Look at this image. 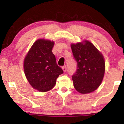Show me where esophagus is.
I'll return each mask as SVG.
<instances>
[{
    "label": "esophagus",
    "instance_id": "esophagus-1",
    "mask_svg": "<svg viewBox=\"0 0 124 124\" xmlns=\"http://www.w3.org/2000/svg\"><path fill=\"white\" fill-rule=\"evenodd\" d=\"M62 70H63V71L64 72L66 71V70H67V67H66V66H64L62 67Z\"/></svg>",
    "mask_w": 124,
    "mask_h": 124
}]
</instances>
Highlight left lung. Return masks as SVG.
Returning <instances> with one entry per match:
<instances>
[{
	"label": "left lung",
	"mask_w": 124,
	"mask_h": 124,
	"mask_svg": "<svg viewBox=\"0 0 124 124\" xmlns=\"http://www.w3.org/2000/svg\"><path fill=\"white\" fill-rule=\"evenodd\" d=\"M77 70L72 76L75 89L82 94L89 93L99 87L105 73L104 57L91 42L72 44Z\"/></svg>",
	"instance_id": "8db88e82"
}]
</instances>
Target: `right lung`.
<instances>
[{
  "instance_id": "obj_1",
  "label": "right lung",
  "mask_w": 124,
  "mask_h": 124,
  "mask_svg": "<svg viewBox=\"0 0 124 124\" xmlns=\"http://www.w3.org/2000/svg\"><path fill=\"white\" fill-rule=\"evenodd\" d=\"M54 45L50 40H37L24 59V71L28 81L41 92L53 89L58 77L63 73L52 52Z\"/></svg>"
}]
</instances>
